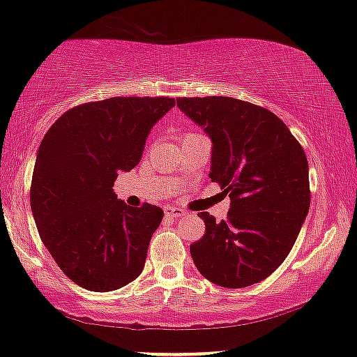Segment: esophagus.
<instances>
[{
    "label": "esophagus",
    "instance_id": "34e87169",
    "mask_svg": "<svg viewBox=\"0 0 357 357\" xmlns=\"http://www.w3.org/2000/svg\"><path fill=\"white\" fill-rule=\"evenodd\" d=\"M164 212H165V215H169V217H175V218L183 217V215H185V212H183L182 208H177V206H170V205L165 206Z\"/></svg>",
    "mask_w": 357,
    "mask_h": 357
}]
</instances>
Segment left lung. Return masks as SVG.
<instances>
[{"mask_svg": "<svg viewBox=\"0 0 357 357\" xmlns=\"http://www.w3.org/2000/svg\"><path fill=\"white\" fill-rule=\"evenodd\" d=\"M212 140L210 178L230 197L227 220L200 212L205 235L190 245L197 270L223 288L259 283L291 252L310 210L305 151L280 117L225 96L177 99Z\"/></svg>", "mask_w": 357, "mask_h": 357, "instance_id": "left-lung-1", "label": "left lung"}]
</instances>
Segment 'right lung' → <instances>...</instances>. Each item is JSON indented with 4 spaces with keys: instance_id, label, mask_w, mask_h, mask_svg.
I'll list each match as a JSON object with an SVG mask.
<instances>
[{
    "instance_id": "add662e5",
    "label": "right lung",
    "mask_w": 357,
    "mask_h": 357,
    "mask_svg": "<svg viewBox=\"0 0 357 357\" xmlns=\"http://www.w3.org/2000/svg\"><path fill=\"white\" fill-rule=\"evenodd\" d=\"M170 98H111L64 112L38 149L31 212L57 266L91 291H112L142 273L164 212L129 206L112 187L142 158Z\"/></svg>"
}]
</instances>
